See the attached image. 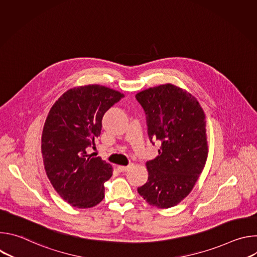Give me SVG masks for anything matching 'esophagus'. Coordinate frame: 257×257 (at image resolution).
Masks as SVG:
<instances>
[{
	"label": "esophagus",
	"mask_w": 257,
	"mask_h": 257,
	"mask_svg": "<svg viewBox=\"0 0 257 257\" xmlns=\"http://www.w3.org/2000/svg\"><path fill=\"white\" fill-rule=\"evenodd\" d=\"M131 167H132V165H129V166H118V170L120 172H127Z\"/></svg>",
	"instance_id": "esophagus-1"
}]
</instances>
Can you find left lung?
<instances>
[{
	"instance_id": "1",
	"label": "left lung",
	"mask_w": 257,
	"mask_h": 257,
	"mask_svg": "<svg viewBox=\"0 0 257 257\" xmlns=\"http://www.w3.org/2000/svg\"><path fill=\"white\" fill-rule=\"evenodd\" d=\"M135 96L146 114L151 140L162 142L159 156L146 163L149 180L137 191L150 205L169 208L192 191L205 166V114L195 96L171 83Z\"/></svg>"
}]
</instances>
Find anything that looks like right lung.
Segmentation results:
<instances>
[{
	"label": "right lung",
	"instance_id": "obj_1",
	"mask_svg": "<svg viewBox=\"0 0 257 257\" xmlns=\"http://www.w3.org/2000/svg\"><path fill=\"white\" fill-rule=\"evenodd\" d=\"M122 97L115 89L89 84L70 88L50 109L42 134L44 166L54 189L72 206L92 207L104 197L112 165L86 150L100 135L104 113Z\"/></svg>",
	"mask_w": 257,
	"mask_h": 257
}]
</instances>
